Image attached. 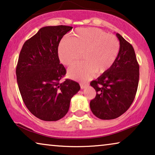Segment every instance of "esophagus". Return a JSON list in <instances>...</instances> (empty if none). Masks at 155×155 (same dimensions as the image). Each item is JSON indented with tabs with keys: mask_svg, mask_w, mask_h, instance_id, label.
<instances>
[{
	"mask_svg": "<svg viewBox=\"0 0 155 155\" xmlns=\"http://www.w3.org/2000/svg\"><path fill=\"white\" fill-rule=\"evenodd\" d=\"M88 84L87 83H80V86H81V89H84L85 87H86Z\"/></svg>",
	"mask_w": 155,
	"mask_h": 155,
	"instance_id": "obj_1",
	"label": "esophagus"
}]
</instances>
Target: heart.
<instances>
[{"label": "heart", "mask_w": 155, "mask_h": 155, "mask_svg": "<svg viewBox=\"0 0 155 155\" xmlns=\"http://www.w3.org/2000/svg\"><path fill=\"white\" fill-rule=\"evenodd\" d=\"M119 50L120 43L114 35L97 28H81L60 41L58 55L62 64L70 66L83 54L84 62L69 67L67 74L73 79L86 81L95 73L107 72L116 61Z\"/></svg>", "instance_id": "1"}]
</instances>
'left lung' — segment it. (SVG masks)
<instances>
[{
    "label": "left lung",
    "instance_id": "1",
    "mask_svg": "<svg viewBox=\"0 0 155 155\" xmlns=\"http://www.w3.org/2000/svg\"><path fill=\"white\" fill-rule=\"evenodd\" d=\"M118 57L112 67L91 82L96 91L90 107L100 119H114L126 112L134 102L139 81V64L132 45L119 34Z\"/></svg>",
    "mask_w": 155,
    "mask_h": 155
}]
</instances>
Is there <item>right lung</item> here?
Masks as SVG:
<instances>
[{
    "label": "right lung",
    "instance_id": "1",
    "mask_svg": "<svg viewBox=\"0 0 155 155\" xmlns=\"http://www.w3.org/2000/svg\"><path fill=\"white\" fill-rule=\"evenodd\" d=\"M72 28H41L24 43L19 53L16 68L19 92L30 112L43 121H58L64 117L71 97L80 90L74 81L61 82L67 71L58 55L61 39Z\"/></svg>",
    "mask_w": 155,
    "mask_h": 155
}]
</instances>
